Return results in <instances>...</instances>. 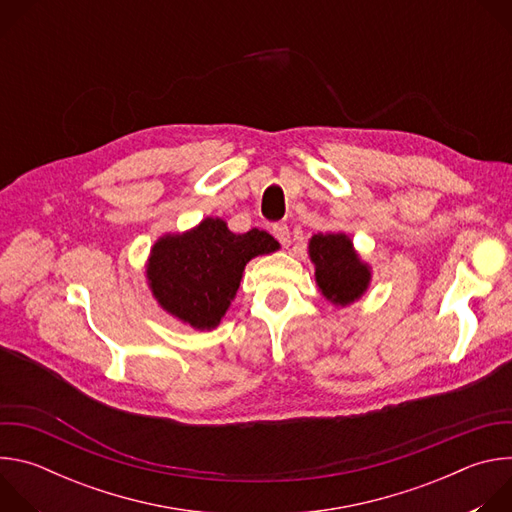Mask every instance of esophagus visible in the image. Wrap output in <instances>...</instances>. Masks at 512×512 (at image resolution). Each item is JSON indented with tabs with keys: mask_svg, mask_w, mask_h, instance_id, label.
Returning <instances> with one entry per match:
<instances>
[{
	"mask_svg": "<svg viewBox=\"0 0 512 512\" xmlns=\"http://www.w3.org/2000/svg\"><path fill=\"white\" fill-rule=\"evenodd\" d=\"M271 233H273V237H275L283 247H289L291 235H289V227H287L285 223H275V225L271 227Z\"/></svg>",
	"mask_w": 512,
	"mask_h": 512,
	"instance_id": "34e87169",
	"label": "esophagus"
}]
</instances>
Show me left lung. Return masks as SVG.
<instances>
[{"mask_svg":"<svg viewBox=\"0 0 512 512\" xmlns=\"http://www.w3.org/2000/svg\"><path fill=\"white\" fill-rule=\"evenodd\" d=\"M310 257L316 263V281L322 294L334 304L346 306L362 296L371 273L360 263L346 235H314Z\"/></svg>","mask_w":512,"mask_h":512,"instance_id":"obj_1","label":"left lung"}]
</instances>
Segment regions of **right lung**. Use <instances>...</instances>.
Wrapping results in <instances>:
<instances>
[{"label": "right lung", "mask_w": 512, "mask_h": 512, "mask_svg": "<svg viewBox=\"0 0 512 512\" xmlns=\"http://www.w3.org/2000/svg\"><path fill=\"white\" fill-rule=\"evenodd\" d=\"M277 247L265 231L235 235L221 218H206L194 231L162 237L154 245L150 285L164 310L198 330H210L235 298L247 261Z\"/></svg>", "instance_id": "obj_1"}]
</instances>
